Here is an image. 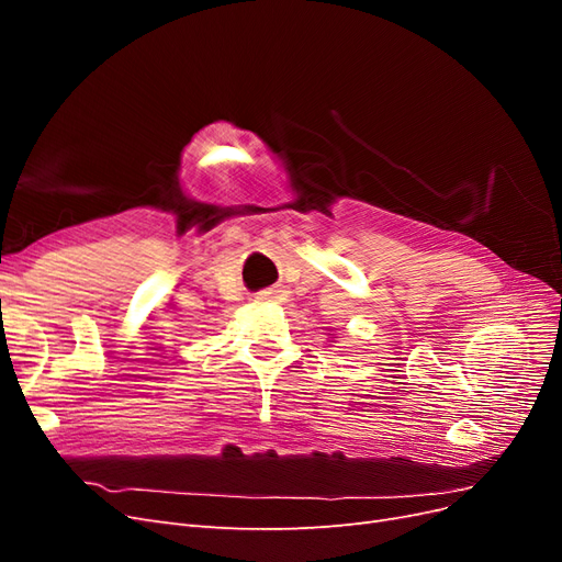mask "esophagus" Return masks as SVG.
I'll use <instances>...</instances> for the list:
<instances>
[{"instance_id": "1", "label": "esophagus", "mask_w": 562, "mask_h": 562, "mask_svg": "<svg viewBox=\"0 0 562 562\" xmlns=\"http://www.w3.org/2000/svg\"><path fill=\"white\" fill-rule=\"evenodd\" d=\"M277 293H279V291H262V293L258 295V300H271V297H277Z\"/></svg>"}]
</instances>
